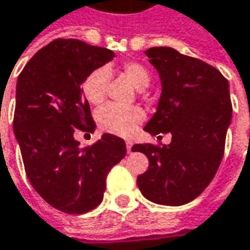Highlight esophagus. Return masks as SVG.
I'll use <instances>...</instances> for the list:
<instances>
[{"label":"esophagus","mask_w":250,"mask_h":250,"mask_svg":"<svg viewBox=\"0 0 250 250\" xmlns=\"http://www.w3.org/2000/svg\"><path fill=\"white\" fill-rule=\"evenodd\" d=\"M125 147H127V153H131V147H132V143L125 142Z\"/></svg>","instance_id":"1"}]
</instances>
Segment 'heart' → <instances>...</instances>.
<instances>
[{"label":"heart","mask_w":250,"mask_h":250,"mask_svg":"<svg viewBox=\"0 0 250 250\" xmlns=\"http://www.w3.org/2000/svg\"><path fill=\"white\" fill-rule=\"evenodd\" d=\"M123 73L130 80V83L137 89L149 86L150 74L142 64L128 62L123 64ZM108 83V70L105 67H99L89 74L83 83V93L85 99L99 105L105 99V90ZM143 111L138 107H122L115 104H107L99 109L97 123L101 130L118 137L132 135L139 123L143 120Z\"/></svg>","instance_id":"heart-1"}]
</instances>
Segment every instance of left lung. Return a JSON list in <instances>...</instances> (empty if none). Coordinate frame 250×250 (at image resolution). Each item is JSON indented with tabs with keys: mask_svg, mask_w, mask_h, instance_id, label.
I'll return each mask as SVG.
<instances>
[{
	"mask_svg": "<svg viewBox=\"0 0 250 250\" xmlns=\"http://www.w3.org/2000/svg\"><path fill=\"white\" fill-rule=\"evenodd\" d=\"M145 54L161 81L157 111L145 131L170 132L172 142L132 146L149 160L137 184L153 203L183 206L207 188L222 161L233 112L229 83L211 64L172 47H151Z\"/></svg>",
	"mask_w": 250,
	"mask_h": 250,
	"instance_id": "1",
	"label": "left lung"
}]
</instances>
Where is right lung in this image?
<instances>
[{
	"instance_id": "obj_1",
	"label": "right lung",
	"mask_w": 250,
	"mask_h": 250,
	"mask_svg": "<svg viewBox=\"0 0 250 250\" xmlns=\"http://www.w3.org/2000/svg\"><path fill=\"white\" fill-rule=\"evenodd\" d=\"M113 57L83 40L57 39L36 52L17 78L13 130L25 173L35 191L66 214L96 208L108 172L125 155V141L112 134L83 149L74 139L77 128H96L81 85Z\"/></svg>"
}]
</instances>
